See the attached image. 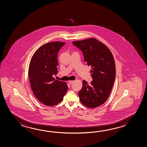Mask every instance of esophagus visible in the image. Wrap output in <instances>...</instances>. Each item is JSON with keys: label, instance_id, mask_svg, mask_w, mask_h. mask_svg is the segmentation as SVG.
<instances>
[{"label": "esophagus", "instance_id": "1", "mask_svg": "<svg viewBox=\"0 0 147 147\" xmlns=\"http://www.w3.org/2000/svg\"><path fill=\"white\" fill-rule=\"evenodd\" d=\"M74 80H69L68 81V83H69V84H72L74 82Z\"/></svg>", "mask_w": 147, "mask_h": 147}]
</instances>
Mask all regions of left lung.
Returning <instances> with one entry per match:
<instances>
[{"label":"left lung","mask_w":147,"mask_h":147,"mask_svg":"<svg viewBox=\"0 0 147 147\" xmlns=\"http://www.w3.org/2000/svg\"><path fill=\"white\" fill-rule=\"evenodd\" d=\"M82 51L84 61L90 66L93 80L88 84L84 80L78 93L84 106L95 108L105 103L109 96L116 77V66L111 51L94 38L72 42Z\"/></svg>","instance_id":"left-lung-1"}]
</instances>
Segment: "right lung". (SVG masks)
Returning a JSON list of instances; mask_svg holds the SVG:
<instances>
[{
	"label": "right lung",
	"mask_w": 147,
	"mask_h": 147,
	"mask_svg": "<svg viewBox=\"0 0 147 147\" xmlns=\"http://www.w3.org/2000/svg\"><path fill=\"white\" fill-rule=\"evenodd\" d=\"M65 44L58 41L44 44L35 51L29 63L31 89L38 100L48 106L62 101L68 89L66 82L53 77L58 72L57 54Z\"/></svg>",
	"instance_id": "1"
}]
</instances>
